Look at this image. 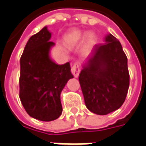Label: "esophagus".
I'll list each match as a JSON object with an SVG mask.
<instances>
[{"label": "esophagus", "mask_w": 146, "mask_h": 146, "mask_svg": "<svg viewBox=\"0 0 146 146\" xmlns=\"http://www.w3.org/2000/svg\"><path fill=\"white\" fill-rule=\"evenodd\" d=\"M71 72L75 77H78L80 72V66L79 62H76L73 64V66L71 68Z\"/></svg>", "instance_id": "esophagus-1"}]
</instances>
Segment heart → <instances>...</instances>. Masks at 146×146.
I'll return each mask as SVG.
<instances>
[{
	"mask_svg": "<svg viewBox=\"0 0 146 146\" xmlns=\"http://www.w3.org/2000/svg\"><path fill=\"white\" fill-rule=\"evenodd\" d=\"M87 34H88V35H86ZM86 36L87 38H86L85 47L87 50H90L95 46L97 42V36L94 33H87L80 30H73L65 36L64 41L68 46H74L79 44Z\"/></svg>",
	"mask_w": 146,
	"mask_h": 146,
	"instance_id": "obj_1",
	"label": "heart"
}]
</instances>
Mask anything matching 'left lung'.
<instances>
[{
  "label": "left lung",
  "instance_id": "left-lung-1",
  "mask_svg": "<svg viewBox=\"0 0 146 146\" xmlns=\"http://www.w3.org/2000/svg\"><path fill=\"white\" fill-rule=\"evenodd\" d=\"M105 42L95 46L79 75L86 106L98 115H106L122 106L130 81L127 58L119 41L110 33Z\"/></svg>",
  "mask_w": 146,
  "mask_h": 146
}]
</instances>
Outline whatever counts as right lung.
Returning a JSON list of instances; mask_svg holds the SVG:
<instances>
[{"label": "right lung", "mask_w": 146, "mask_h": 146, "mask_svg": "<svg viewBox=\"0 0 146 146\" xmlns=\"http://www.w3.org/2000/svg\"><path fill=\"white\" fill-rule=\"evenodd\" d=\"M51 36L44 27L29 39L20 58L19 98L27 113L41 121L60 116L61 92L73 78L70 62L58 65L50 58Z\"/></svg>", "instance_id": "obj_1"}]
</instances>
